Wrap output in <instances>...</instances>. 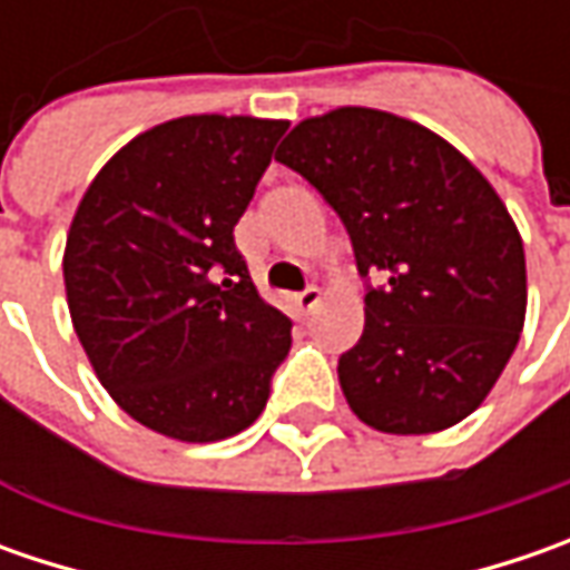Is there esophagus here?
Masks as SVG:
<instances>
[{
    "label": "esophagus",
    "mask_w": 570,
    "mask_h": 570,
    "mask_svg": "<svg viewBox=\"0 0 570 570\" xmlns=\"http://www.w3.org/2000/svg\"><path fill=\"white\" fill-rule=\"evenodd\" d=\"M320 304V288L317 285H307L304 292H297L295 295V307L301 311V314H311L314 307Z\"/></svg>",
    "instance_id": "esophagus-1"
}]
</instances>
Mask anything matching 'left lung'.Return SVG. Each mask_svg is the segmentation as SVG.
Wrapping results in <instances>:
<instances>
[{"label":"left lung","instance_id":"obj_1","mask_svg":"<svg viewBox=\"0 0 570 570\" xmlns=\"http://www.w3.org/2000/svg\"><path fill=\"white\" fill-rule=\"evenodd\" d=\"M275 161L336 208L367 282L362 340L340 358L352 412L386 434L463 422L527 314L523 240L492 184L431 129L367 107L297 122Z\"/></svg>","mask_w":570,"mask_h":570}]
</instances>
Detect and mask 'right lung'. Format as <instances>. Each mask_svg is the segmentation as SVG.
Segmentation results:
<instances>
[{
    "instance_id": "obj_1",
    "label": "right lung",
    "mask_w": 570,
    "mask_h": 570,
    "mask_svg": "<svg viewBox=\"0 0 570 570\" xmlns=\"http://www.w3.org/2000/svg\"><path fill=\"white\" fill-rule=\"evenodd\" d=\"M288 122L180 117L100 167L66 237V297L107 393L145 428L206 444L266 409L292 320L266 304L234 225Z\"/></svg>"
}]
</instances>
